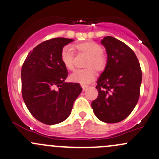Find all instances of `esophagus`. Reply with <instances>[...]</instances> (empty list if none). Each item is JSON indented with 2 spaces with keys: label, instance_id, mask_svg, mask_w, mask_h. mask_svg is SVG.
Returning a JSON list of instances; mask_svg holds the SVG:
<instances>
[{
  "label": "esophagus",
  "instance_id": "34e87169",
  "mask_svg": "<svg viewBox=\"0 0 159 159\" xmlns=\"http://www.w3.org/2000/svg\"><path fill=\"white\" fill-rule=\"evenodd\" d=\"M87 88H88V86H86V85H82V89H83V91H85V90L87 89Z\"/></svg>",
  "mask_w": 159,
  "mask_h": 159
}]
</instances>
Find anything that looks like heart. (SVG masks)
Here are the masks:
<instances>
[{
    "instance_id": "obj_1",
    "label": "heart",
    "mask_w": 159,
    "mask_h": 159,
    "mask_svg": "<svg viewBox=\"0 0 159 159\" xmlns=\"http://www.w3.org/2000/svg\"><path fill=\"white\" fill-rule=\"evenodd\" d=\"M74 48L78 52H84L89 56L86 63L88 68L84 69H78L75 71L70 76V78L74 82L81 84H88L94 80L96 76L95 68L98 71H102L106 66L107 60L102 53L101 46L94 42H84L78 43ZM61 61L67 69L73 70L75 68V51L72 46H66L61 49Z\"/></svg>"
}]
</instances>
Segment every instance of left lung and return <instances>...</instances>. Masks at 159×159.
I'll return each instance as SVG.
<instances>
[{
	"instance_id": "8db88e82",
	"label": "left lung",
	"mask_w": 159,
	"mask_h": 159,
	"mask_svg": "<svg viewBox=\"0 0 159 159\" xmlns=\"http://www.w3.org/2000/svg\"><path fill=\"white\" fill-rule=\"evenodd\" d=\"M101 43L106 49L107 62L97 81L98 97L91 107L100 120L115 123L126 119L136 107L142 71L136 54L124 43L112 36H105Z\"/></svg>"
}]
</instances>
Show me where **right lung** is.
<instances>
[{
	"label": "right lung",
	"mask_w": 159,
	"mask_h": 159,
	"mask_svg": "<svg viewBox=\"0 0 159 159\" xmlns=\"http://www.w3.org/2000/svg\"><path fill=\"white\" fill-rule=\"evenodd\" d=\"M73 40L60 37L43 42L30 52L23 64V99L31 114L45 124L66 120L82 91L78 83L65 82L68 71L61 52Z\"/></svg>",
	"instance_id": "right-lung-1"
}]
</instances>
